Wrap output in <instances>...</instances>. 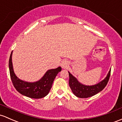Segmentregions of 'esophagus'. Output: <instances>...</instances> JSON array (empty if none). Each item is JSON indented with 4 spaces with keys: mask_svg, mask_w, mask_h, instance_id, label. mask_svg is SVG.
<instances>
[{
    "mask_svg": "<svg viewBox=\"0 0 122 122\" xmlns=\"http://www.w3.org/2000/svg\"><path fill=\"white\" fill-rule=\"evenodd\" d=\"M61 66H62V68H65L67 67L68 65H69V62H68V61H67V60H62V61L61 62Z\"/></svg>",
    "mask_w": 122,
    "mask_h": 122,
    "instance_id": "34e87169",
    "label": "esophagus"
}]
</instances>
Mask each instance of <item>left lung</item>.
Returning a JSON list of instances; mask_svg holds the SVG:
<instances>
[{
  "mask_svg": "<svg viewBox=\"0 0 122 122\" xmlns=\"http://www.w3.org/2000/svg\"><path fill=\"white\" fill-rule=\"evenodd\" d=\"M69 73V85L73 93L79 98H88L98 93L106 86L111 75V70L107 77L98 83L93 86H86L79 82L76 77Z\"/></svg>",
  "mask_w": 122,
  "mask_h": 122,
  "instance_id": "left-lung-1",
  "label": "left lung"
}]
</instances>
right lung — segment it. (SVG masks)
I'll list each match as a JSON object with an SVG mask.
<instances>
[{
  "label": "right lung",
  "mask_w": 122,
  "mask_h": 122,
  "mask_svg": "<svg viewBox=\"0 0 122 122\" xmlns=\"http://www.w3.org/2000/svg\"><path fill=\"white\" fill-rule=\"evenodd\" d=\"M12 52L9 59V66L10 77L15 89L22 95L32 98H41L48 94L52 87L53 81L61 68L48 70L39 81L36 82H27L16 76L14 72L12 64Z\"/></svg>",
  "instance_id": "right-lung-1"
}]
</instances>
